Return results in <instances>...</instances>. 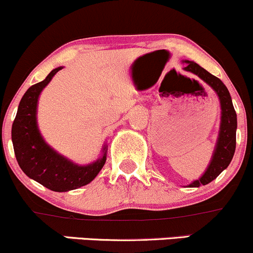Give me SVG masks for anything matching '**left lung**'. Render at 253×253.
<instances>
[{
  "mask_svg": "<svg viewBox=\"0 0 253 253\" xmlns=\"http://www.w3.org/2000/svg\"><path fill=\"white\" fill-rule=\"evenodd\" d=\"M182 63L186 65L184 68L185 71L198 76L215 91L221 107L220 129H218L217 140H216L215 149L212 151L211 160H210L203 175L187 185V187H199V186L207 185L215 180L224 169L228 167L230 161L234 156L235 144H237V113L233 107L232 97L229 95L228 88L218 78L210 74L209 72L205 71L203 67H201L198 63L193 62V61L184 60Z\"/></svg>",
  "mask_w": 253,
  "mask_h": 253,
  "instance_id": "obj_1",
  "label": "left lung"
}]
</instances>
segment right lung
Returning <instances> with one entry per match:
<instances>
[{
	"label": "right lung",
	"instance_id": "add662e5",
	"mask_svg": "<svg viewBox=\"0 0 253 253\" xmlns=\"http://www.w3.org/2000/svg\"><path fill=\"white\" fill-rule=\"evenodd\" d=\"M63 67L52 69L43 82L32 85L25 92L12 126L14 154L21 170L30 179L55 192H67L90 184L98 175L107 161L108 145L102 155L88 165H78L44 140L37 122L38 99L42 91Z\"/></svg>",
	"mask_w": 253,
	"mask_h": 253
}]
</instances>
